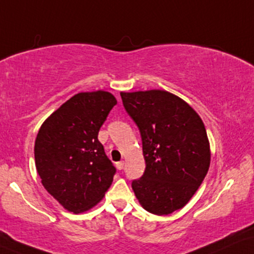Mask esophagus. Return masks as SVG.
<instances>
[{
  "instance_id": "34e87169",
  "label": "esophagus",
  "mask_w": 254,
  "mask_h": 254,
  "mask_svg": "<svg viewBox=\"0 0 254 254\" xmlns=\"http://www.w3.org/2000/svg\"><path fill=\"white\" fill-rule=\"evenodd\" d=\"M116 168L118 170H122V169L124 168V162H123V160H121V162H117L116 163Z\"/></svg>"
}]
</instances>
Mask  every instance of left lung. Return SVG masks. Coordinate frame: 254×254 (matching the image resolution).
Returning a JSON list of instances; mask_svg holds the SVG:
<instances>
[{
	"mask_svg": "<svg viewBox=\"0 0 254 254\" xmlns=\"http://www.w3.org/2000/svg\"><path fill=\"white\" fill-rule=\"evenodd\" d=\"M121 97L139 129L146 164L132 190L147 212L172 213L188 204L210 168L205 125L185 101L164 90L121 92Z\"/></svg>",
	"mask_w": 254,
	"mask_h": 254,
	"instance_id": "1",
	"label": "left lung"
}]
</instances>
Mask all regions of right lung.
<instances>
[{"instance_id":"1","label":"right lung","mask_w":254,"mask_h":254,"mask_svg":"<svg viewBox=\"0 0 254 254\" xmlns=\"http://www.w3.org/2000/svg\"><path fill=\"white\" fill-rule=\"evenodd\" d=\"M117 104L110 92H79L42 124L35 164L46 190L64 208L81 213L110 188L116 168L105 155L98 131Z\"/></svg>"}]
</instances>
